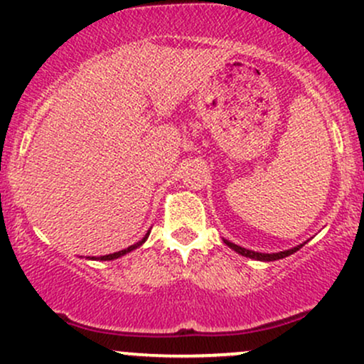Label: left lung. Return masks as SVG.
<instances>
[{"label":"left lung","mask_w":364,"mask_h":364,"mask_svg":"<svg viewBox=\"0 0 364 364\" xmlns=\"http://www.w3.org/2000/svg\"><path fill=\"white\" fill-rule=\"evenodd\" d=\"M224 243L229 246V248L235 250L236 253L243 255V257H248V258H253V260H262V262H274V260H281V258H286L292 255L294 252H298L299 248H301L303 245L299 246H294V248L291 250H286V252H279V253H258V252H253V250H246V248H241V246H237L235 243H231V241L224 240Z\"/></svg>","instance_id":"1"}]
</instances>
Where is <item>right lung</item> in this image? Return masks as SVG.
<instances>
[{
  "label": "right lung",
  "instance_id": "right-lung-1",
  "mask_svg": "<svg viewBox=\"0 0 364 364\" xmlns=\"http://www.w3.org/2000/svg\"><path fill=\"white\" fill-rule=\"evenodd\" d=\"M149 237V232L147 235H145V237L141 241H139V243L136 245H132V246H128V248H124V250H121V252H116V253H111V255H104V257H99L97 260H114V258H119V257H123V255H127V253H129V252H133V250H136L139 248V246H141L145 243V240H147Z\"/></svg>",
  "mask_w": 364,
  "mask_h": 364
}]
</instances>
